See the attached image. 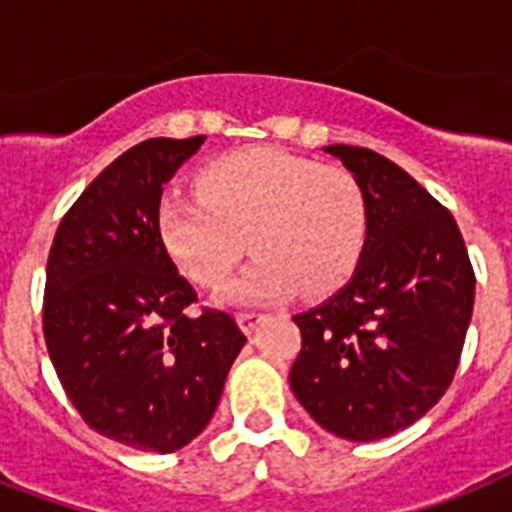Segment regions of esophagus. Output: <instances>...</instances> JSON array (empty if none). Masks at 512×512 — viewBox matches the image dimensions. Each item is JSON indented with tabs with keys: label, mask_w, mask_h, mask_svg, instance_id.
<instances>
[{
	"label": "esophagus",
	"mask_w": 512,
	"mask_h": 512,
	"mask_svg": "<svg viewBox=\"0 0 512 512\" xmlns=\"http://www.w3.org/2000/svg\"><path fill=\"white\" fill-rule=\"evenodd\" d=\"M236 321H239V327L244 329V332H252V329H255L257 321H260V313H255V311H241V313H236Z\"/></svg>",
	"instance_id": "obj_1"
}]
</instances>
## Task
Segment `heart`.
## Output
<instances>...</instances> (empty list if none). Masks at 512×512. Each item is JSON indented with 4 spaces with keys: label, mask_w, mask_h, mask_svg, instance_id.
Instances as JSON below:
<instances>
[{
    "label": "heart",
    "mask_w": 512,
    "mask_h": 512,
    "mask_svg": "<svg viewBox=\"0 0 512 512\" xmlns=\"http://www.w3.org/2000/svg\"><path fill=\"white\" fill-rule=\"evenodd\" d=\"M196 191L162 193L156 231L199 287H223L249 244L255 263L231 297H281L300 284L316 295L348 279L366 247L364 188L337 164L247 148L209 162Z\"/></svg>",
    "instance_id": "1"
}]
</instances>
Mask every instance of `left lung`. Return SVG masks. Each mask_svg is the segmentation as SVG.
<instances>
[{"label": "left lung", "instance_id": "8db88e82", "mask_svg": "<svg viewBox=\"0 0 512 512\" xmlns=\"http://www.w3.org/2000/svg\"><path fill=\"white\" fill-rule=\"evenodd\" d=\"M364 188L369 233L353 279L292 316L289 385L321 428L377 441L409 428L452 385L476 273L452 212L372 148L327 146Z\"/></svg>", "mask_w": 512, "mask_h": 512}]
</instances>
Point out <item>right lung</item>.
I'll return each mask as SVG.
<instances>
[{
    "mask_svg": "<svg viewBox=\"0 0 512 512\" xmlns=\"http://www.w3.org/2000/svg\"><path fill=\"white\" fill-rule=\"evenodd\" d=\"M143 140L100 172L60 220L42 327L68 401L95 433L170 454L207 428L244 348L236 321L201 308L156 231L164 183L201 146Z\"/></svg>",
    "mask_w": 512,
    "mask_h": 512,
    "instance_id": "obj_1",
    "label": "right lung"
}]
</instances>
